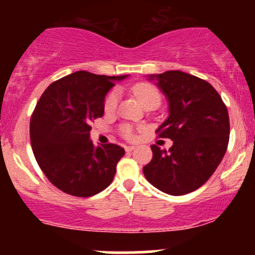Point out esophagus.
<instances>
[{"mask_svg": "<svg viewBox=\"0 0 255 255\" xmlns=\"http://www.w3.org/2000/svg\"><path fill=\"white\" fill-rule=\"evenodd\" d=\"M134 148H135V146H133V145H128V146H126L125 150H126V152H130V151H133Z\"/></svg>", "mask_w": 255, "mask_h": 255, "instance_id": "1", "label": "esophagus"}]
</instances>
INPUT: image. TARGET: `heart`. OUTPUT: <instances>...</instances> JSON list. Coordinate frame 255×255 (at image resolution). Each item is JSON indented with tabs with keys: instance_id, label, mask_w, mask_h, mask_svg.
Segmentation results:
<instances>
[{
	"instance_id": "b5f03b06",
	"label": "heart",
	"mask_w": 255,
	"mask_h": 255,
	"mask_svg": "<svg viewBox=\"0 0 255 255\" xmlns=\"http://www.w3.org/2000/svg\"><path fill=\"white\" fill-rule=\"evenodd\" d=\"M131 92L133 95L137 98V101L140 102L144 107L151 103H156L159 105L160 103V93L159 91L157 90L156 86H153L152 84L148 83H137L131 87ZM119 103V95L113 91L109 95L107 96L104 99V111L108 114L114 113L118 108ZM121 133L122 135L128 137H133V129L129 127V126H122L121 127Z\"/></svg>"
}]
</instances>
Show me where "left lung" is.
Segmentation results:
<instances>
[{"label": "left lung", "instance_id": "8db88e82", "mask_svg": "<svg viewBox=\"0 0 255 255\" xmlns=\"http://www.w3.org/2000/svg\"><path fill=\"white\" fill-rule=\"evenodd\" d=\"M169 102L168 119L159 137L171 139L169 151L152 145L151 162L142 168L146 180L170 195L191 193L212 176L228 148L229 114L215 87L181 71L151 75Z\"/></svg>", "mask_w": 255, "mask_h": 255}]
</instances>
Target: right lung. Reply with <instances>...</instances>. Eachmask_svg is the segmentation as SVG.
I'll list each match as a JSON object with an SVG mask.
<instances>
[{"instance_id":"right-lung-1","label":"right lung","mask_w":255,"mask_h":255,"mask_svg":"<svg viewBox=\"0 0 255 255\" xmlns=\"http://www.w3.org/2000/svg\"><path fill=\"white\" fill-rule=\"evenodd\" d=\"M126 78L79 71L54 81L38 101L30 122L32 150L44 175L67 194L92 197L113 182L125 148L95 147L91 122L103 116L105 96Z\"/></svg>"}]
</instances>
